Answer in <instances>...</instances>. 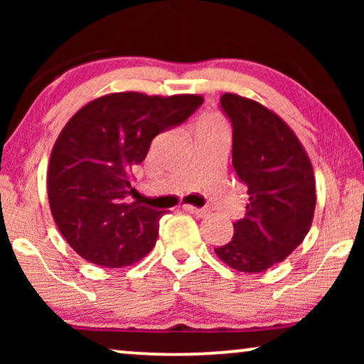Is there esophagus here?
Masks as SVG:
<instances>
[{
  "instance_id": "obj_1",
  "label": "esophagus",
  "mask_w": 364,
  "mask_h": 364,
  "mask_svg": "<svg viewBox=\"0 0 364 364\" xmlns=\"http://www.w3.org/2000/svg\"><path fill=\"white\" fill-rule=\"evenodd\" d=\"M183 210H187V212H191V213H193V215H197V217H205V215H208V210L207 208H197V207H193V205H183Z\"/></svg>"
}]
</instances>
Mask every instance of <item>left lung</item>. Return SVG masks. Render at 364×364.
Segmentation results:
<instances>
[{"mask_svg":"<svg viewBox=\"0 0 364 364\" xmlns=\"http://www.w3.org/2000/svg\"><path fill=\"white\" fill-rule=\"evenodd\" d=\"M220 107L232 122V166L248 187V203L245 217L233 222L232 240L215 253L237 272H265L310 230L315 173L295 132L270 109L232 92L220 97Z\"/></svg>","mask_w":364,"mask_h":364,"instance_id":"1","label":"left lung"}]
</instances>
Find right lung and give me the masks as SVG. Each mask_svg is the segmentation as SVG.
<instances>
[{
    "label": "right lung",
    "instance_id": "obj_1",
    "mask_svg": "<svg viewBox=\"0 0 364 364\" xmlns=\"http://www.w3.org/2000/svg\"><path fill=\"white\" fill-rule=\"evenodd\" d=\"M198 94H106L82 106L54 142L48 198L54 222L84 260L106 268L136 263L156 245L162 210L126 202L132 167L152 139L187 121Z\"/></svg>",
    "mask_w": 364,
    "mask_h": 364
}]
</instances>
